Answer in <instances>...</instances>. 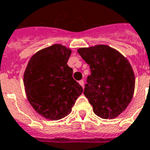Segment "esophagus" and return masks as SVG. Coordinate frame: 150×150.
<instances>
[{"instance_id":"1","label":"esophagus","mask_w":150,"mask_h":150,"mask_svg":"<svg viewBox=\"0 0 150 150\" xmlns=\"http://www.w3.org/2000/svg\"><path fill=\"white\" fill-rule=\"evenodd\" d=\"M79 84L81 86H84V81H83V80H80L79 82Z\"/></svg>"}]
</instances>
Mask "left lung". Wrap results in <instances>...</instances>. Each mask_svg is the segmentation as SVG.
I'll use <instances>...</instances> for the list:
<instances>
[{
	"label": "left lung",
	"mask_w": 150,
	"mask_h": 150,
	"mask_svg": "<svg viewBox=\"0 0 150 150\" xmlns=\"http://www.w3.org/2000/svg\"><path fill=\"white\" fill-rule=\"evenodd\" d=\"M78 52L90 65L84 94L93 112L102 119H114L132 100L135 77L131 64L120 52L105 45L79 48Z\"/></svg>",
	"instance_id": "obj_1"
}]
</instances>
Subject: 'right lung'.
<instances>
[{
    "instance_id": "add662e5",
    "label": "right lung",
    "mask_w": 150,
    "mask_h": 150,
    "mask_svg": "<svg viewBox=\"0 0 150 150\" xmlns=\"http://www.w3.org/2000/svg\"><path fill=\"white\" fill-rule=\"evenodd\" d=\"M71 50L60 44L39 50L27 64L23 84L27 100L41 116L58 120L69 115L83 87L72 77Z\"/></svg>"
}]
</instances>
